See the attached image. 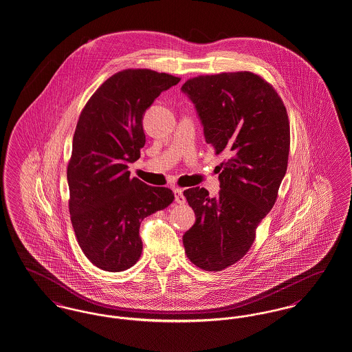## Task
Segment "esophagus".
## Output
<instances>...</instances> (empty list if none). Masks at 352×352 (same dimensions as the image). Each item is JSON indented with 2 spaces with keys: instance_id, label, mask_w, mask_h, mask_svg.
Returning <instances> with one entry per match:
<instances>
[{
  "instance_id": "34e87169",
  "label": "esophagus",
  "mask_w": 352,
  "mask_h": 352,
  "mask_svg": "<svg viewBox=\"0 0 352 352\" xmlns=\"http://www.w3.org/2000/svg\"><path fill=\"white\" fill-rule=\"evenodd\" d=\"M174 197H175V201L178 204H184L186 203V197L183 195L182 188H174Z\"/></svg>"
}]
</instances>
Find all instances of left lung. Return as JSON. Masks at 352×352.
<instances>
[{"mask_svg":"<svg viewBox=\"0 0 352 352\" xmlns=\"http://www.w3.org/2000/svg\"><path fill=\"white\" fill-rule=\"evenodd\" d=\"M194 103L207 144L226 153L220 191L183 192L197 221L183 234L188 259L221 271L249 252L256 226L274 207L287 171L289 120L275 89L250 72L199 76L182 86Z\"/></svg>","mask_w":352,"mask_h":352,"instance_id":"obj_1","label":"left lung"}]
</instances>
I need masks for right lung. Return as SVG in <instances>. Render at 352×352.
<instances>
[{"label": "right lung", "instance_id": "add662e5", "mask_svg": "<svg viewBox=\"0 0 352 352\" xmlns=\"http://www.w3.org/2000/svg\"><path fill=\"white\" fill-rule=\"evenodd\" d=\"M181 78L151 69L111 76L87 100L73 136L67 178L72 226L86 258L103 271L132 267L142 252L141 221L174 200L168 187L131 178L145 145L142 118Z\"/></svg>", "mask_w": 352, "mask_h": 352}]
</instances>
